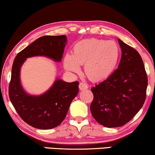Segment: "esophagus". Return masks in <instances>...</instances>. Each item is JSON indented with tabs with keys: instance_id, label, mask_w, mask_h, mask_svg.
<instances>
[{
	"instance_id": "obj_1",
	"label": "esophagus",
	"mask_w": 155,
	"mask_h": 155,
	"mask_svg": "<svg viewBox=\"0 0 155 155\" xmlns=\"http://www.w3.org/2000/svg\"><path fill=\"white\" fill-rule=\"evenodd\" d=\"M79 88L80 90H86V89L88 88V85L84 82H80L79 84Z\"/></svg>"
}]
</instances>
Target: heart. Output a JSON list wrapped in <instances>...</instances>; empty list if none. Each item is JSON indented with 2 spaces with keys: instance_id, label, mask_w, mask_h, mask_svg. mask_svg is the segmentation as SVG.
I'll list each match as a JSON object with an SVG mask.
<instances>
[{
  "instance_id": "b5f03b06",
  "label": "heart",
  "mask_w": 155,
  "mask_h": 155,
  "mask_svg": "<svg viewBox=\"0 0 155 155\" xmlns=\"http://www.w3.org/2000/svg\"><path fill=\"white\" fill-rule=\"evenodd\" d=\"M120 48L114 41L88 39L78 41L73 54L68 53L63 65L68 71L78 73L84 65L86 75L93 81H102L111 76L119 63Z\"/></svg>"
}]
</instances>
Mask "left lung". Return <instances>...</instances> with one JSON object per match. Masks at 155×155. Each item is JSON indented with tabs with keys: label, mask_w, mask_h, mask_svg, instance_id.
Returning a JSON list of instances; mask_svg holds the SVG:
<instances>
[{
	"label": "left lung",
	"mask_w": 155,
	"mask_h": 155,
	"mask_svg": "<svg viewBox=\"0 0 155 155\" xmlns=\"http://www.w3.org/2000/svg\"><path fill=\"white\" fill-rule=\"evenodd\" d=\"M121 58L111 76L91 89L92 115L99 124L116 128L130 121L144 104L147 76L140 55L118 39Z\"/></svg>",
	"instance_id": "obj_1"
}]
</instances>
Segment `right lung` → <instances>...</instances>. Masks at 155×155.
I'll return each instance as SVG.
<instances>
[{"instance_id": "right-lung-1", "label": "right lung", "mask_w": 155, "mask_h": 155, "mask_svg": "<svg viewBox=\"0 0 155 155\" xmlns=\"http://www.w3.org/2000/svg\"><path fill=\"white\" fill-rule=\"evenodd\" d=\"M66 41L65 35L44 36L21 51L15 58L9 84V97L21 118L34 128L47 130L59 126L79 92V82H66L57 79L44 94L32 96L27 94L21 84V66L27 58L32 56H46L60 62Z\"/></svg>"}]
</instances>
